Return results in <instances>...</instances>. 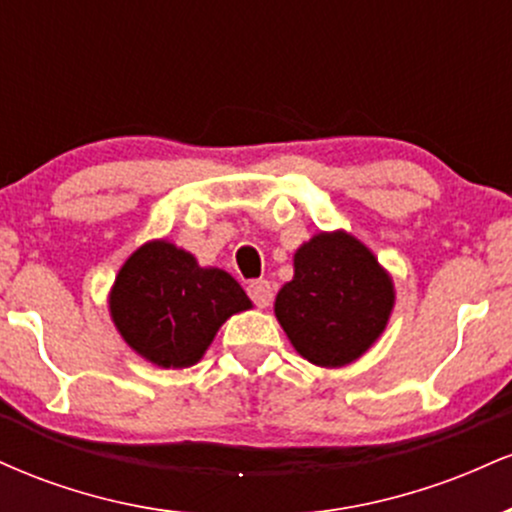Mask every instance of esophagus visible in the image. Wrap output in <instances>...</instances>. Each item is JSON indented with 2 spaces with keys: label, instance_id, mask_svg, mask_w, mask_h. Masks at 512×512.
Instances as JSON below:
<instances>
[{
  "label": "esophagus",
  "instance_id": "esophagus-1",
  "mask_svg": "<svg viewBox=\"0 0 512 512\" xmlns=\"http://www.w3.org/2000/svg\"><path fill=\"white\" fill-rule=\"evenodd\" d=\"M248 296L257 308H267L272 303V284L267 279H255L248 284Z\"/></svg>",
  "mask_w": 512,
  "mask_h": 512
}]
</instances>
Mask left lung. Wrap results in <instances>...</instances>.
I'll return each instance as SVG.
<instances>
[{"mask_svg": "<svg viewBox=\"0 0 512 512\" xmlns=\"http://www.w3.org/2000/svg\"><path fill=\"white\" fill-rule=\"evenodd\" d=\"M395 284L361 240L317 233L293 255V279L281 286L274 315L293 349L322 368L349 366L383 334Z\"/></svg>", "mask_w": 512, "mask_h": 512, "instance_id": "left-lung-1", "label": "left lung"}]
</instances>
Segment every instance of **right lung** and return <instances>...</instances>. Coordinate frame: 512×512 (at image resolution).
<instances>
[{
  "label": "right lung",
  "mask_w": 512,
  "mask_h": 512,
  "mask_svg": "<svg viewBox=\"0 0 512 512\" xmlns=\"http://www.w3.org/2000/svg\"><path fill=\"white\" fill-rule=\"evenodd\" d=\"M108 303L122 339L161 368L195 366L223 322L252 308L231 274L199 267L195 255L168 240L129 255Z\"/></svg>",
  "instance_id": "1"
}]
</instances>
